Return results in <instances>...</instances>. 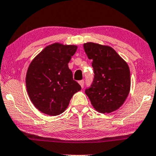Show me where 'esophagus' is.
Wrapping results in <instances>:
<instances>
[{
	"mask_svg": "<svg viewBox=\"0 0 156 156\" xmlns=\"http://www.w3.org/2000/svg\"><path fill=\"white\" fill-rule=\"evenodd\" d=\"M79 84H80L82 87H83L84 84H85V81H84V80H80V81H79Z\"/></svg>",
	"mask_w": 156,
	"mask_h": 156,
	"instance_id": "34e87169",
	"label": "esophagus"
}]
</instances>
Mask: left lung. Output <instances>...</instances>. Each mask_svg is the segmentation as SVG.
Instances as JSON below:
<instances>
[{
  "label": "left lung",
  "instance_id": "1",
  "mask_svg": "<svg viewBox=\"0 0 156 156\" xmlns=\"http://www.w3.org/2000/svg\"><path fill=\"white\" fill-rule=\"evenodd\" d=\"M84 49L93 60V81L85 93L93 107L101 113H110L120 108L128 97L131 76L128 64L109 46L88 42Z\"/></svg>",
  "mask_w": 156,
  "mask_h": 156
}]
</instances>
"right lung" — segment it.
Here are the masks:
<instances>
[{
	"label": "right lung",
	"mask_w": 156,
	"mask_h": 156,
	"mask_svg": "<svg viewBox=\"0 0 156 156\" xmlns=\"http://www.w3.org/2000/svg\"><path fill=\"white\" fill-rule=\"evenodd\" d=\"M75 45L55 43L32 60L26 74V87L34 105L51 116L63 113L81 86L73 80L68 63L76 52Z\"/></svg>",
	"instance_id": "obj_1"
}]
</instances>
